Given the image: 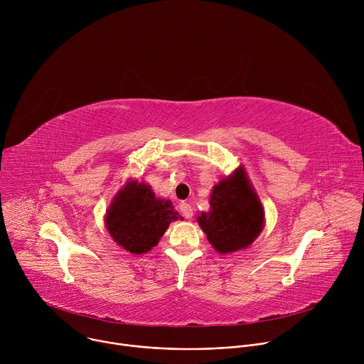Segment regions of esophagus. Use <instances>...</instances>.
<instances>
[{
  "label": "esophagus",
  "mask_w": 364,
  "mask_h": 364,
  "mask_svg": "<svg viewBox=\"0 0 364 364\" xmlns=\"http://www.w3.org/2000/svg\"><path fill=\"white\" fill-rule=\"evenodd\" d=\"M180 212H181V215L186 218V219H191L193 218V209H191V205L188 204V203H180Z\"/></svg>",
  "instance_id": "esophagus-1"
}]
</instances>
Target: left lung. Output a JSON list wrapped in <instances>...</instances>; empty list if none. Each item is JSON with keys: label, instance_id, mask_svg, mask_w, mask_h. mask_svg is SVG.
<instances>
[{"label": "left lung", "instance_id": "left-lung-1", "mask_svg": "<svg viewBox=\"0 0 364 364\" xmlns=\"http://www.w3.org/2000/svg\"><path fill=\"white\" fill-rule=\"evenodd\" d=\"M197 222L220 253L247 247L264 228V210L242 168L215 186L210 212Z\"/></svg>", "mask_w": 364, "mask_h": 364}]
</instances>
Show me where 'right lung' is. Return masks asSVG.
Returning <instances> with one entry per match:
<instances>
[{
	"label": "right lung",
	"instance_id": "add662e5",
	"mask_svg": "<svg viewBox=\"0 0 364 364\" xmlns=\"http://www.w3.org/2000/svg\"><path fill=\"white\" fill-rule=\"evenodd\" d=\"M183 219L170 200H160L149 186L135 181L125 186L107 213L114 240L131 253L148 252L159 243L173 220Z\"/></svg>",
	"mask_w": 364,
	"mask_h": 364
}]
</instances>
